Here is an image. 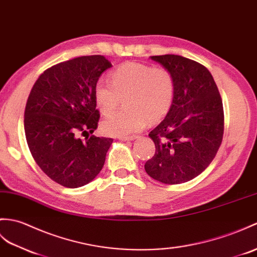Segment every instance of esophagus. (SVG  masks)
I'll list each match as a JSON object with an SVG mask.
<instances>
[{
    "mask_svg": "<svg viewBox=\"0 0 257 257\" xmlns=\"http://www.w3.org/2000/svg\"><path fill=\"white\" fill-rule=\"evenodd\" d=\"M118 140H121V141H133L135 139L138 138V136H119L117 137Z\"/></svg>",
    "mask_w": 257,
    "mask_h": 257,
    "instance_id": "obj_1",
    "label": "esophagus"
}]
</instances>
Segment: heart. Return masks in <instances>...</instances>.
Returning <instances> with one entry per match:
<instances>
[{"label": "heart", "instance_id": "b5f03b06", "mask_svg": "<svg viewBox=\"0 0 257 257\" xmlns=\"http://www.w3.org/2000/svg\"><path fill=\"white\" fill-rule=\"evenodd\" d=\"M109 82H97L94 99L100 112L109 116L123 99L126 109L103 122L107 135L126 136L156 123L169 114L175 95V81L164 68L140 62H126L109 73Z\"/></svg>", "mask_w": 257, "mask_h": 257}]
</instances>
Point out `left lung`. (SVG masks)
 <instances>
[{
  "mask_svg": "<svg viewBox=\"0 0 257 257\" xmlns=\"http://www.w3.org/2000/svg\"><path fill=\"white\" fill-rule=\"evenodd\" d=\"M172 73L175 95L170 112L149 137L156 153L145 170L163 184H182L204 172L222 142V99L204 65L176 55L151 57Z\"/></svg>",
  "mask_w": 257,
  "mask_h": 257,
  "instance_id": "obj_1",
  "label": "left lung"
}]
</instances>
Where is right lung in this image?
Masks as SVG:
<instances>
[{
    "instance_id": "obj_1",
    "label": "right lung",
    "mask_w": 257,
    "mask_h": 257,
    "mask_svg": "<svg viewBox=\"0 0 257 257\" xmlns=\"http://www.w3.org/2000/svg\"><path fill=\"white\" fill-rule=\"evenodd\" d=\"M111 63L104 56H83L52 65L29 94L24 128L36 163L52 181L68 188L84 186L103 169L111 138L86 137L98 126L94 87Z\"/></svg>"
}]
</instances>
